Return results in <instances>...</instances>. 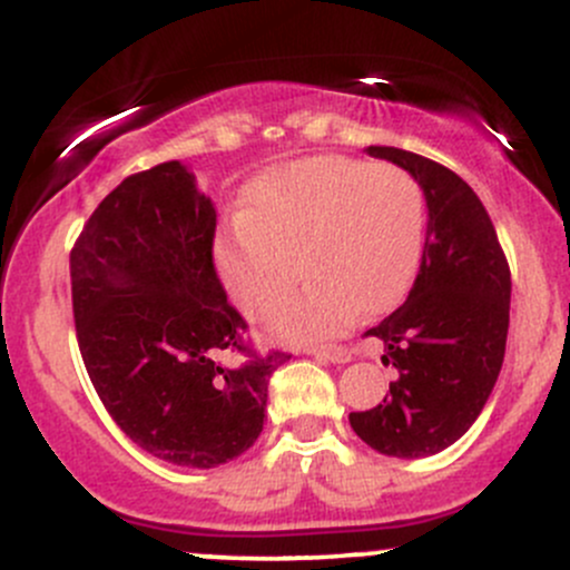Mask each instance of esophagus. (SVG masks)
<instances>
[{
	"mask_svg": "<svg viewBox=\"0 0 570 570\" xmlns=\"http://www.w3.org/2000/svg\"><path fill=\"white\" fill-rule=\"evenodd\" d=\"M311 356H316V360H324V362H335V365H343V362H348L354 356L352 346H343V343H335V346H318V348H308Z\"/></svg>",
	"mask_w": 570,
	"mask_h": 570,
	"instance_id": "1",
	"label": "esophagus"
}]
</instances>
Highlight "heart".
I'll return each instance as SVG.
<instances>
[{
  "label": "heart",
  "mask_w": 570,
  "mask_h": 570,
  "mask_svg": "<svg viewBox=\"0 0 570 570\" xmlns=\"http://www.w3.org/2000/svg\"><path fill=\"white\" fill-rule=\"evenodd\" d=\"M424 229L428 197L409 170L322 156L254 191L248 216L218 243V265L229 295L254 318L271 316L311 273L273 318L281 337L308 343L341 333L360 311L397 305L416 278Z\"/></svg>",
  "instance_id": "heart-1"
}]
</instances>
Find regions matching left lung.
I'll return each mask as SVG.
<instances>
[{
  "label": "left lung",
  "mask_w": 570,
  "mask_h": 570,
  "mask_svg": "<svg viewBox=\"0 0 570 570\" xmlns=\"http://www.w3.org/2000/svg\"><path fill=\"white\" fill-rule=\"evenodd\" d=\"M371 156L409 170L428 197V237L409 299L365 335L384 341L397 379L379 405L348 414L354 433L390 458H428L468 433L495 386L509 335L511 271L476 191L403 148Z\"/></svg>",
  "instance_id": "1"
}]
</instances>
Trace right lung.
Listing matches in <instances>:
<instances>
[{"mask_svg":"<svg viewBox=\"0 0 570 570\" xmlns=\"http://www.w3.org/2000/svg\"><path fill=\"white\" fill-rule=\"evenodd\" d=\"M216 208L180 161L124 178L70 252L80 356L112 422L154 458L216 468L254 446L292 354L256 352L214 262Z\"/></svg>","mask_w":570,"mask_h":570,"instance_id":"right-lung-1","label":"right lung"}]
</instances>
